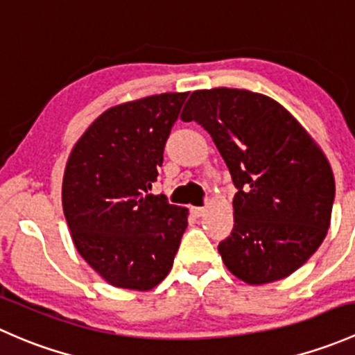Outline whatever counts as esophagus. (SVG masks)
<instances>
[{
    "mask_svg": "<svg viewBox=\"0 0 355 355\" xmlns=\"http://www.w3.org/2000/svg\"><path fill=\"white\" fill-rule=\"evenodd\" d=\"M205 211H207V208L205 207H193L191 208V214L195 215V217H203Z\"/></svg>",
    "mask_w": 355,
    "mask_h": 355,
    "instance_id": "34e87169",
    "label": "esophagus"
}]
</instances>
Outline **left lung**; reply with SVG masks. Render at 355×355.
<instances>
[{"mask_svg":"<svg viewBox=\"0 0 355 355\" xmlns=\"http://www.w3.org/2000/svg\"><path fill=\"white\" fill-rule=\"evenodd\" d=\"M181 119L210 133L237 188L218 244L229 272L250 286L292 275L330 227L335 179L320 145L282 104L246 89L195 90Z\"/></svg>","mask_w":355,"mask_h":355,"instance_id":"8db88e82","label":"left lung"}]
</instances>
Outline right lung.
<instances>
[{
	"instance_id": "obj_1",
	"label": "right lung",
	"mask_w": 355,
	"mask_h": 355,
	"mask_svg": "<svg viewBox=\"0 0 355 355\" xmlns=\"http://www.w3.org/2000/svg\"><path fill=\"white\" fill-rule=\"evenodd\" d=\"M188 94L112 105L87 128L68 157L61 198L73 244L114 287L150 291L173 268L188 208L148 191Z\"/></svg>"
}]
</instances>
